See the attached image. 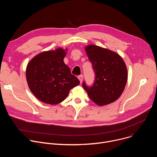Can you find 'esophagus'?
Here are the masks:
<instances>
[{"label":"esophagus","instance_id":"1","mask_svg":"<svg viewBox=\"0 0 157 157\" xmlns=\"http://www.w3.org/2000/svg\"><path fill=\"white\" fill-rule=\"evenodd\" d=\"M78 79L79 80L80 82L81 83L82 81V79H83V76H82V75H79V76H78Z\"/></svg>","mask_w":157,"mask_h":157}]
</instances>
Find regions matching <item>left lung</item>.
Here are the masks:
<instances>
[{"mask_svg":"<svg viewBox=\"0 0 157 157\" xmlns=\"http://www.w3.org/2000/svg\"><path fill=\"white\" fill-rule=\"evenodd\" d=\"M86 54L96 73L94 85L83 87L96 104L102 106L117 101L126 86L128 73L122 58L116 52L95 44L85 47Z\"/></svg>","mask_w":157,"mask_h":157,"instance_id":"left-lung-1","label":"left lung"}]
</instances>
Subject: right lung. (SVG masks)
Wrapping results in <instances>:
<instances>
[{
	"instance_id": "1",
	"label": "right lung",
	"mask_w": 157,
	"mask_h": 157,
	"mask_svg": "<svg viewBox=\"0 0 157 157\" xmlns=\"http://www.w3.org/2000/svg\"><path fill=\"white\" fill-rule=\"evenodd\" d=\"M68 49L43 52L28 63L26 78L29 89L40 101L55 105L63 101L79 79L71 73L63 59Z\"/></svg>"
}]
</instances>
